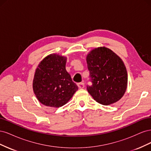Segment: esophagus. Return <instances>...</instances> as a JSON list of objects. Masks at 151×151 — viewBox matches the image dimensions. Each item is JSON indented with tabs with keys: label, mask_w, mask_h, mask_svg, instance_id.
Returning a JSON list of instances; mask_svg holds the SVG:
<instances>
[{
	"label": "esophagus",
	"mask_w": 151,
	"mask_h": 151,
	"mask_svg": "<svg viewBox=\"0 0 151 151\" xmlns=\"http://www.w3.org/2000/svg\"><path fill=\"white\" fill-rule=\"evenodd\" d=\"M77 86L79 89H83L84 88V83H80L77 84Z\"/></svg>",
	"instance_id": "obj_1"
}]
</instances>
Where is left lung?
I'll return each instance as SVG.
<instances>
[{
  "instance_id": "left-lung-1",
  "label": "left lung",
  "mask_w": 151,
  "mask_h": 151,
  "mask_svg": "<svg viewBox=\"0 0 151 151\" xmlns=\"http://www.w3.org/2000/svg\"><path fill=\"white\" fill-rule=\"evenodd\" d=\"M91 86L88 93L96 101L109 105L120 100L127 88V72L120 57L104 47L96 48L86 57Z\"/></svg>"
}]
</instances>
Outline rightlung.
I'll use <instances>...</instances> for the list:
<instances>
[{
  "instance_id": "right-lung-1",
  "label": "right lung",
  "mask_w": 151,
  "mask_h": 151,
  "mask_svg": "<svg viewBox=\"0 0 151 151\" xmlns=\"http://www.w3.org/2000/svg\"><path fill=\"white\" fill-rule=\"evenodd\" d=\"M67 57L50 54L36 69L33 89L38 101L45 106L59 108L65 104L78 89L65 69Z\"/></svg>"
}]
</instances>
